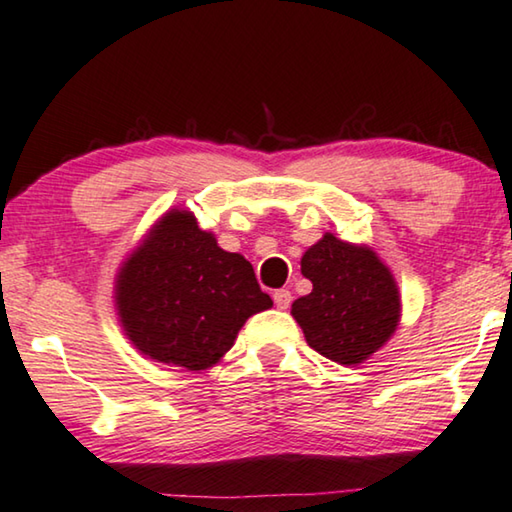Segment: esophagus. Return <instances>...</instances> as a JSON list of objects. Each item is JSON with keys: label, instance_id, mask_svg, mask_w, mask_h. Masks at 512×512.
<instances>
[{"label": "esophagus", "instance_id": "obj_1", "mask_svg": "<svg viewBox=\"0 0 512 512\" xmlns=\"http://www.w3.org/2000/svg\"><path fill=\"white\" fill-rule=\"evenodd\" d=\"M273 300H275V305H278V310H287V307L291 305V294L287 289H278L273 294Z\"/></svg>", "mask_w": 512, "mask_h": 512}]
</instances>
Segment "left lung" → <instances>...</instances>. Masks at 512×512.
Instances as JSON below:
<instances>
[{
    "label": "left lung",
    "instance_id": "8db88e82",
    "mask_svg": "<svg viewBox=\"0 0 512 512\" xmlns=\"http://www.w3.org/2000/svg\"><path fill=\"white\" fill-rule=\"evenodd\" d=\"M300 273L312 282V291L294 300L291 316L323 358L346 367L362 364L399 328V285L367 243L326 232L305 250Z\"/></svg>",
    "mask_w": 512,
    "mask_h": 512
}]
</instances>
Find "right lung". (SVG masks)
Wrapping results in <instances>:
<instances>
[{"instance_id": "obj_1", "label": "right lung", "mask_w": 512, "mask_h": 512, "mask_svg": "<svg viewBox=\"0 0 512 512\" xmlns=\"http://www.w3.org/2000/svg\"><path fill=\"white\" fill-rule=\"evenodd\" d=\"M113 303L127 339L145 358L205 371L273 300L259 289L246 257L227 253L189 209L175 207L120 264Z\"/></svg>"}]
</instances>
